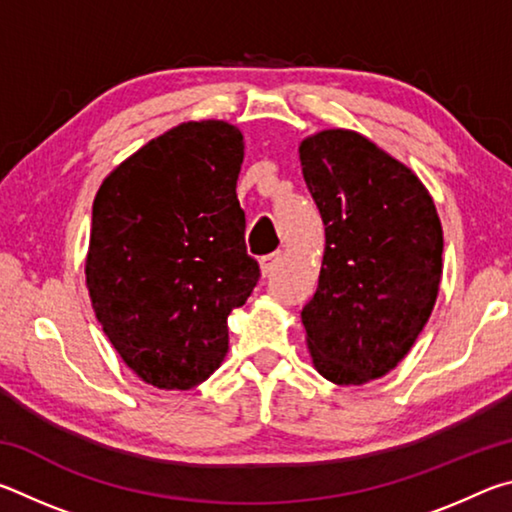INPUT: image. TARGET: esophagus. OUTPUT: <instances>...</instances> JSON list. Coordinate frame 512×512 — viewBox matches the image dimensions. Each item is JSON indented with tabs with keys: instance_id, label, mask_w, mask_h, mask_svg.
I'll return each mask as SVG.
<instances>
[{
	"instance_id": "1",
	"label": "esophagus",
	"mask_w": 512,
	"mask_h": 512,
	"mask_svg": "<svg viewBox=\"0 0 512 512\" xmlns=\"http://www.w3.org/2000/svg\"><path fill=\"white\" fill-rule=\"evenodd\" d=\"M280 259H282V253H271V255H266V257L259 259V268H262V275L273 273V268L277 266V262H280Z\"/></svg>"
}]
</instances>
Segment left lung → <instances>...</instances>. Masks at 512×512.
I'll return each mask as SVG.
<instances>
[{
	"mask_svg": "<svg viewBox=\"0 0 512 512\" xmlns=\"http://www.w3.org/2000/svg\"><path fill=\"white\" fill-rule=\"evenodd\" d=\"M325 223L318 289L305 309L314 368L359 386L400 363L427 325L443 275V228L420 178L368 137L329 128L300 142Z\"/></svg>",
	"mask_w": 512,
	"mask_h": 512,
	"instance_id": "8db88e82",
	"label": "left lung"
}]
</instances>
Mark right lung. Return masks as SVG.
Wrapping results in <instances>:
<instances>
[{
  "mask_svg": "<svg viewBox=\"0 0 512 512\" xmlns=\"http://www.w3.org/2000/svg\"><path fill=\"white\" fill-rule=\"evenodd\" d=\"M244 135L187 121L124 160L92 205L85 259L92 309L119 357L164 391L221 366L228 316L259 280L237 201Z\"/></svg>",
  "mask_w": 512,
  "mask_h": 512,
  "instance_id": "obj_1",
  "label": "right lung"
}]
</instances>
